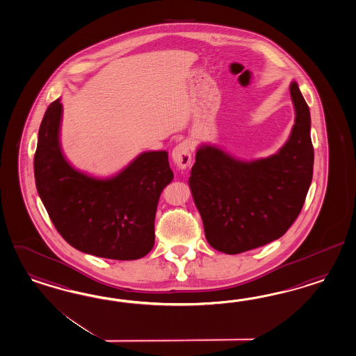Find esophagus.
<instances>
[{
	"mask_svg": "<svg viewBox=\"0 0 356 356\" xmlns=\"http://www.w3.org/2000/svg\"><path fill=\"white\" fill-rule=\"evenodd\" d=\"M172 160L179 169H186L191 165L192 155L188 142L183 140L174 147L172 151Z\"/></svg>",
	"mask_w": 356,
	"mask_h": 356,
	"instance_id": "esophagus-1",
	"label": "esophagus"
}]
</instances>
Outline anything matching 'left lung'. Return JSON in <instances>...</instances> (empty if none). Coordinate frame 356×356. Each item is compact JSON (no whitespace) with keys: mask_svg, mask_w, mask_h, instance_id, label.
Returning a JSON list of instances; mask_svg holds the SVG:
<instances>
[{"mask_svg":"<svg viewBox=\"0 0 356 356\" xmlns=\"http://www.w3.org/2000/svg\"><path fill=\"white\" fill-rule=\"evenodd\" d=\"M289 90L294 125L274 155L244 161L208 145L196 152L188 184L216 250L238 254L266 245L283 236L301 213L314 170L310 110L297 82Z\"/></svg>","mask_w":356,"mask_h":356,"instance_id":"left-lung-1","label":"left lung"}]
</instances>
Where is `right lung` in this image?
<instances>
[{
  "mask_svg": "<svg viewBox=\"0 0 356 356\" xmlns=\"http://www.w3.org/2000/svg\"><path fill=\"white\" fill-rule=\"evenodd\" d=\"M60 99L45 112L33 161L37 192L64 240L86 254L133 261L155 244L157 202L174 174L166 151L138 155L111 178L70 164L60 147Z\"/></svg>",
  "mask_w": 356,
  "mask_h": 356,
  "instance_id": "1",
  "label": "right lung"
}]
</instances>
